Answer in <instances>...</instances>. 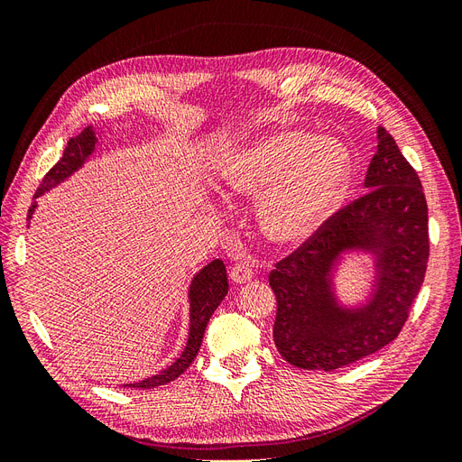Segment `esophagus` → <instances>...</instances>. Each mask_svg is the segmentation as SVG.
Returning a JSON list of instances; mask_svg holds the SVG:
<instances>
[{
	"mask_svg": "<svg viewBox=\"0 0 462 462\" xmlns=\"http://www.w3.org/2000/svg\"><path fill=\"white\" fill-rule=\"evenodd\" d=\"M253 268H250L248 263H236L235 268L231 270V279H233V283H236V285H243V283H246V282H250V279H253Z\"/></svg>",
	"mask_w": 462,
	"mask_h": 462,
	"instance_id": "1",
	"label": "esophagus"
}]
</instances>
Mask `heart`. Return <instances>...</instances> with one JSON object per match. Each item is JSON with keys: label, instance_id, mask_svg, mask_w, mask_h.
Wrapping results in <instances>:
<instances>
[{"label": "heart", "instance_id": "b5f03b06", "mask_svg": "<svg viewBox=\"0 0 462 462\" xmlns=\"http://www.w3.org/2000/svg\"><path fill=\"white\" fill-rule=\"evenodd\" d=\"M219 175L236 197L262 194L258 221L270 241L299 245L343 200L351 158L337 138L283 131L231 152Z\"/></svg>", "mask_w": 462, "mask_h": 462}]
</instances>
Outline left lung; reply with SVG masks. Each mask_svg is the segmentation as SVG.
<instances>
[{"label":"left lung","mask_w":462,"mask_h":462,"mask_svg":"<svg viewBox=\"0 0 462 462\" xmlns=\"http://www.w3.org/2000/svg\"><path fill=\"white\" fill-rule=\"evenodd\" d=\"M365 189L270 273L273 341L297 368L329 372L380 351L402 329L424 283L430 243L422 183L385 129H377ZM348 255L368 257L373 272L367 295L353 303L337 287Z\"/></svg>","instance_id":"left-lung-1"}]
</instances>
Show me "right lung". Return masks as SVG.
Segmentation results:
<instances>
[{
  "instance_id": "right-lung-1",
  "label": "right lung",
  "mask_w": 462,
  "mask_h": 462,
  "mask_svg": "<svg viewBox=\"0 0 462 462\" xmlns=\"http://www.w3.org/2000/svg\"><path fill=\"white\" fill-rule=\"evenodd\" d=\"M104 134L102 129L97 127H87L80 134H77L75 138L67 143V148L63 150L61 160L55 163L51 170L46 173V177L42 179V185L38 187L36 194H34V202L29 209V216L26 219H32V214L36 212L38 202L36 199H40L42 194H46L48 190H51L53 187L61 185L65 179L71 177L75 171H79L82 165H85L92 153L96 152V148L100 146V136ZM229 291L227 285V273H226V263H223L219 258L212 260L209 263H206L200 272L194 273V277L190 279L189 283V335H187V343L183 353H180L170 366L163 368L162 372L153 374L150 377H144L141 382H133V383H123L121 387H138V389H152V387H160L170 383L177 377L183 374L190 365L192 360L197 358L200 345H202V337L209 318L216 312L217 306L221 304V300L226 299Z\"/></svg>"
}]
</instances>
